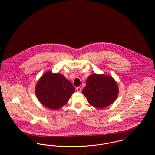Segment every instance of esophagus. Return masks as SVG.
Returning <instances> with one entry per match:
<instances>
[{"instance_id":"esophagus-1","label":"esophagus","mask_w":155,"mask_h":155,"mask_svg":"<svg viewBox=\"0 0 155 155\" xmlns=\"http://www.w3.org/2000/svg\"><path fill=\"white\" fill-rule=\"evenodd\" d=\"M76 90H77V91L78 92H81V88L80 87H77L76 88Z\"/></svg>"}]
</instances>
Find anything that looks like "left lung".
<instances>
[{"instance_id":"8db88e82","label":"left lung","mask_w":155,"mask_h":155,"mask_svg":"<svg viewBox=\"0 0 155 155\" xmlns=\"http://www.w3.org/2000/svg\"><path fill=\"white\" fill-rule=\"evenodd\" d=\"M119 88L117 82L109 75L93 74L87 79L82 91L89 104L103 109L113 103L118 97Z\"/></svg>"}]
</instances>
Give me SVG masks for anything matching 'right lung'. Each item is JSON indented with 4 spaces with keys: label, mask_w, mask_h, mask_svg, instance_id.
<instances>
[{
    "label": "right lung",
    "mask_w": 155,
    "mask_h": 155,
    "mask_svg": "<svg viewBox=\"0 0 155 155\" xmlns=\"http://www.w3.org/2000/svg\"><path fill=\"white\" fill-rule=\"evenodd\" d=\"M35 91L43 106L57 110L67 103L75 92V88L63 75L48 71L38 81Z\"/></svg>",
    "instance_id": "obj_1"
}]
</instances>
